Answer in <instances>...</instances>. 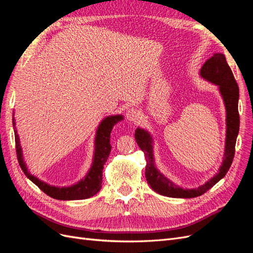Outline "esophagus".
Wrapping results in <instances>:
<instances>
[{
  "mask_svg": "<svg viewBox=\"0 0 253 253\" xmlns=\"http://www.w3.org/2000/svg\"><path fill=\"white\" fill-rule=\"evenodd\" d=\"M140 116H141L140 112H139L138 110H137V109H135V108H129V109L126 111V118H127V120H129V121L136 122L137 120H139Z\"/></svg>",
  "mask_w": 253,
  "mask_h": 253,
  "instance_id": "1",
  "label": "esophagus"
}]
</instances>
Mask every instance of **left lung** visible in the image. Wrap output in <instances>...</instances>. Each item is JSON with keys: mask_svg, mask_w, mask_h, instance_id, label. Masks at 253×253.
<instances>
[{"mask_svg": "<svg viewBox=\"0 0 253 253\" xmlns=\"http://www.w3.org/2000/svg\"><path fill=\"white\" fill-rule=\"evenodd\" d=\"M200 74L205 80L216 84L226 106L227 131L223 164L218 169V173L214 175L205 185L195 189H182L177 187L156 169L154 155H153V139L150 133L137 127L135 131V139L144 153L145 160H147L145 178L150 187L160 195L176 198H193L201 196L224 177L233 162L235 142L240 129L239 86L223 53H214L210 59L207 60L202 66Z\"/></svg>", "mask_w": 253, "mask_h": 253, "instance_id": "1", "label": "left lung"}]
</instances>
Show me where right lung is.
I'll return each mask as SVG.
<instances>
[{
	"mask_svg": "<svg viewBox=\"0 0 253 253\" xmlns=\"http://www.w3.org/2000/svg\"><path fill=\"white\" fill-rule=\"evenodd\" d=\"M124 117L121 115H115V116H109L104 118L101 124L99 125L95 138V153L93 165H91L88 173L82 180L73 185L71 187H55L49 186L48 183L37 178L36 176L32 175L26 168V165L23 159L22 149L20 144L19 135L16 128V121L12 118V125L14 128V140H16V151L18 162L21 167L22 171L27 176V178L32 180L36 186L39 187L45 194L56 198L60 201H77V200H85L90 196H94L99 190L101 189L102 183V170L111 152V132L113 126L121 121Z\"/></svg>",
	"mask_w": 253,
	"mask_h": 253,
	"instance_id": "right-lung-1",
	"label": "right lung"
}]
</instances>
